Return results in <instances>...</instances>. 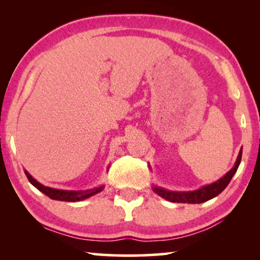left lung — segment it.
<instances>
[{
  "mask_svg": "<svg viewBox=\"0 0 260 260\" xmlns=\"http://www.w3.org/2000/svg\"><path fill=\"white\" fill-rule=\"evenodd\" d=\"M241 158H242V150H240L239 156H237V159L235 161V165L230 172L226 173L221 179H219L218 181H215L211 184H206V186L197 189V190L180 192V191H171V190H167V189L159 188L156 186L152 187V190L156 193H158L160 197H162V199H165L170 202H173V203H190V204L204 203V202L213 199L215 196H218L219 193L228 186V183L231 182L233 175L236 173L237 169H239Z\"/></svg>",
  "mask_w": 260,
  "mask_h": 260,
  "instance_id": "obj_1",
  "label": "left lung"
}]
</instances>
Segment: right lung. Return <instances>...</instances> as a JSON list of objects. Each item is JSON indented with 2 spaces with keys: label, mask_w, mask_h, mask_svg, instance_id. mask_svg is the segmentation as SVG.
I'll list each match as a JSON object with an SVG mask.
<instances>
[{
  "label": "right lung",
  "mask_w": 260,
  "mask_h": 260,
  "mask_svg": "<svg viewBox=\"0 0 260 260\" xmlns=\"http://www.w3.org/2000/svg\"><path fill=\"white\" fill-rule=\"evenodd\" d=\"M26 177H27L28 181L33 184V186L39 189L41 192L45 193L48 197H50L51 200H56V201H64V202H79L82 200H86L88 197L95 195L100 191L103 190V186L94 188V189H88V190H80V191H76V190H61V189H55V188H50V187H46L41 184L40 182H38L32 175H30L27 171H25Z\"/></svg>",
  "instance_id": "add662e5"
}]
</instances>
